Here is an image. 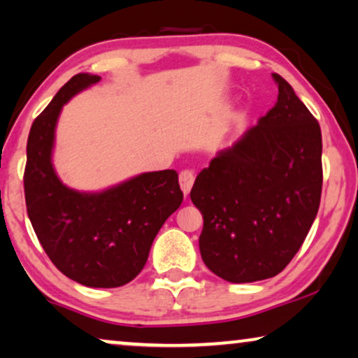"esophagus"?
I'll use <instances>...</instances> for the list:
<instances>
[{
    "instance_id": "obj_1",
    "label": "esophagus",
    "mask_w": 358,
    "mask_h": 358,
    "mask_svg": "<svg viewBox=\"0 0 358 358\" xmlns=\"http://www.w3.org/2000/svg\"><path fill=\"white\" fill-rule=\"evenodd\" d=\"M194 182H195V176L190 169L180 171L179 184H180V189H182V192H184V195H189V192L192 189V185H194Z\"/></svg>"
}]
</instances>
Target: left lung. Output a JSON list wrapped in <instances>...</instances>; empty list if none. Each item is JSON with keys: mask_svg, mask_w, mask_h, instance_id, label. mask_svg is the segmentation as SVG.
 <instances>
[{"mask_svg": "<svg viewBox=\"0 0 358 358\" xmlns=\"http://www.w3.org/2000/svg\"><path fill=\"white\" fill-rule=\"evenodd\" d=\"M278 101L196 176L190 199L203 215L205 265L229 282L276 276L318 213L323 166L317 119L279 74Z\"/></svg>", "mask_w": 358, "mask_h": 358, "instance_id": "1", "label": "left lung"}]
</instances>
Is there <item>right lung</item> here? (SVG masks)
<instances>
[{"label": "right lung", "mask_w": 358, "mask_h": 358, "mask_svg": "<svg viewBox=\"0 0 358 358\" xmlns=\"http://www.w3.org/2000/svg\"><path fill=\"white\" fill-rule=\"evenodd\" d=\"M98 80V76H74L35 119L24 192L29 220L53 265L87 287H119L142 271L153 239L184 195L174 169L143 173L98 194L61 182L51 163L59 113Z\"/></svg>", "instance_id": "right-lung-1"}]
</instances>
